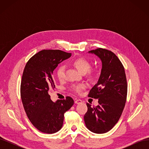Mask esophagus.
<instances>
[{"label":"esophagus","mask_w":149,"mask_h":149,"mask_svg":"<svg viewBox=\"0 0 149 149\" xmlns=\"http://www.w3.org/2000/svg\"><path fill=\"white\" fill-rule=\"evenodd\" d=\"M81 102H82V101L81 100H76L74 101V103L75 104H80V103H81Z\"/></svg>","instance_id":"34e87169"}]
</instances>
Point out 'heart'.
I'll use <instances>...</instances> for the list:
<instances>
[{
    "label": "heart",
    "instance_id": "heart-1",
    "mask_svg": "<svg viewBox=\"0 0 149 149\" xmlns=\"http://www.w3.org/2000/svg\"><path fill=\"white\" fill-rule=\"evenodd\" d=\"M71 64L73 65L79 72H81V73H86L87 76H89V77H91L94 74V70L89 69L90 66H91L89 61L84 57H78L75 58L74 60L71 61ZM64 74L65 66L62 65L58 66L56 70V76L58 79L59 81L63 80V79L64 78ZM84 88V85L83 84H77L73 86L74 91L77 93H80Z\"/></svg>",
    "mask_w": 149,
    "mask_h": 149
}]
</instances>
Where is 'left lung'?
Segmentation results:
<instances>
[{
  "instance_id": "obj_1",
  "label": "left lung",
  "mask_w": 149,
  "mask_h": 149,
  "mask_svg": "<svg viewBox=\"0 0 149 149\" xmlns=\"http://www.w3.org/2000/svg\"><path fill=\"white\" fill-rule=\"evenodd\" d=\"M88 53L100 58L102 69L97 83L88 94L98 99L99 104H86L88 111L84 120L90 131L104 134L114 127L123 113L127 98V80L124 68L113 52L100 48Z\"/></svg>"
}]
</instances>
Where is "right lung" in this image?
Masks as SVG:
<instances>
[{
	"instance_id": "right-lung-1",
	"label": "right lung",
	"mask_w": 149,
	"mask_h": 149,
	"mask_svg": "<svg viewBox=\"0 0 149 149\" xmlns=\"http://www.w3.org/2000/svg\"><path fill=\"white\" fill-rule=\"evenodd\" d=\"M71 56L59 49H43L26 63L22 74L20 95L28 118L40 131L55 133L61 129L64 114L74 104L71 97L51 100L48 91L55 88L53 71L58 64Z\"/></svg>"
}]
</instances>
